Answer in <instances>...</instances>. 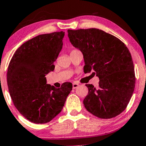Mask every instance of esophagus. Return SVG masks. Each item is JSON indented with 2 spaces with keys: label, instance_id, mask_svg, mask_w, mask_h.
Wrapping results in <instances>:
<instances>
[{
  "label": "esophagus",
  "instance_id": "obj_1",
  "mask_svg": "<svg viewBox=\"0 0 146 146\" xmlns=\"http://www.w3.org/2000/svg\"><path fill=\"white\" fill-rule=\"evenodd\" d=\"M79 86V84H78L77 82H73V89H75Z\"/></svg>",
  "mask_w": 146,
  "mask_h": 146
}]
</instances>
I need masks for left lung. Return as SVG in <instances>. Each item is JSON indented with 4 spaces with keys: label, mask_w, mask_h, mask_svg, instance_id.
I'll return each instance as SVG.
<instances>
[{
    "label": "left lung",
    "mask_w": 146,
    "mask_h": 146,
    "mask_svg": "<svg viewBox=\"0 0 146 146\" xmlns=\"http://www.w3.org/2000/svg\"><path fill=\"white\" fill-rule=\"evenodd\" d=\"M71 43L83 53L84 73L100 79L99 87L86 84V109L101 119L121 114L128 106L135 86V73L128 48L117 37L102 30L68 29Z\"/></svg>",
    "instance_id": "left-lung-1"
}]
</instances>
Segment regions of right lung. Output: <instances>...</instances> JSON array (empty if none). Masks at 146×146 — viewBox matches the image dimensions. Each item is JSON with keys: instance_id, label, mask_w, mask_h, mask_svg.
Wrapping results in <instances>:
<instances>
[{"instance_id": "add662e5", "label": "right lung", "mask_w": 146, "mask_h": 146, "mask_svg": "<svg viewBox=\"0 0 146 146\" xmlns=\"http://www.w3.org/2000/svg\"><path fill=\"white\" fill-rule=\"evenodd\" d=\"M64 32L42 34L23 43L8 66L7 85L13 103L19 113L34 123L51 121L62 110L73 85L64 82L59 88L46 84L45 75L63 45Z\"/></svg>"}]
</instances>
